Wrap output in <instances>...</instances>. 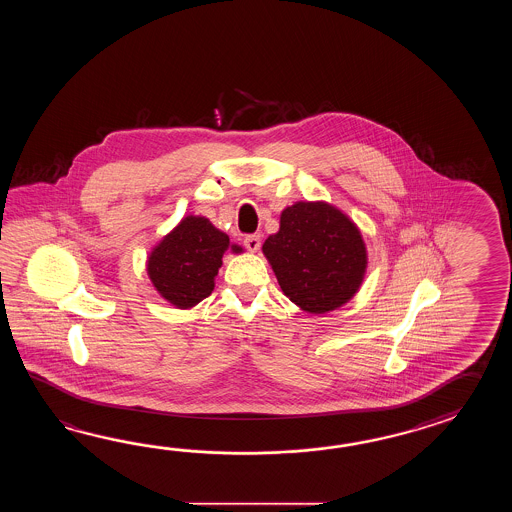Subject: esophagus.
<instances>
[{"instance_id": "34e87169", "label": "esophagus", "mask_w": 512, "mask_h": 512, "mask_svg": "<svg viewBox=\"0 0 512 512\" xmlns=\"http://www.w3.org/2000/svg\"><path fill=\"white\" fill-rule=\"evenodd\" d=\"M243 245L251 252L258 251L261 245L260 236H258V234H249V236L243 240Z\"/></svg>"}]
</instances>
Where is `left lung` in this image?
I'll return each mask as SVG.
<instances>
[{"label": "left lung", "mask_w": 512, "mask_h": 512, "mask_svg": "<svg viewBox=\"0 0 512 512\" xmlns=\"http://www.w3.org/2000/svg\"><path fill=\"white\" fill-rule=\"evenodd\" d=\"M263 254L283 294L315 315L349 302L368 265L357 225L324 201L285 208L280 230L265 240Z\"/></svg>", "instance_id": "8db88e82"}]
</instances>
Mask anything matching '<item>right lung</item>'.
Masks as SVG:
<instances>
[{"instance_id":"1","label":"right lung","mask_w":512,"mask_h":512,"mask_svg":"<svg viewBox=\"0 0 512 512\" xmlns=\"http://www.w3.org/2000/svg\"><path fill=\"white\" fill-rule=\"evenodd\" d=\"M227 251L241 252V247L230 245L229 236L207 218L188 216L153 249L148 276L164 300L188 309L214 291Z\"/></svg>"}]
</instances>
